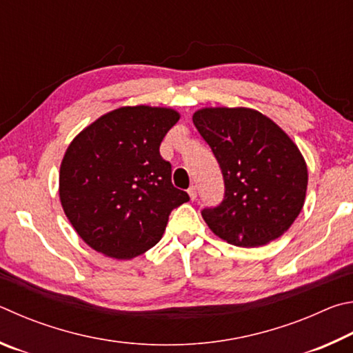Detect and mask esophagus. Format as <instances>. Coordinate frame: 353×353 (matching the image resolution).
Listing matches in <instances>:
<instances>
[{
    "mask_svg": "<svg viewBox=\"0 0 353 353\" xmlns=\"http://www.w3.org/2000/svg\"><path fill=\"white\" fill-rule=\"evenodd\" d=\"M188 194H189V196H190V200H195L196 199V186H190L189 189H188Z\"/></svg>",
    "mask_w": 353,
    "mask_h": 353,
    "instance_id": "1",
    "label": "esophagus"
}]
</instances>
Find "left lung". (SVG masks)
Segmentation results:
<instances>
[{
	"instance_id": "1",
	"label": "left lung",
	"mask_w": 353,
	"mask_h": 353,
	"mask_svg": "<svg viewBox=\"0 0 353 353\" xmlns=\"http://www.w3.org/2000/svg\"><path fill=\"white\" fill-rule=\"evenodd\" d=\"M194 125L212 148L225 181V199L201 211L228 243L254 248L287 232L305 201L308 173L298 145L252 108H201Z\"/></svg>"
}]
</instances>
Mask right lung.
Segmentation results:
<instances>
[{"instance_id":"add662e5","label":"right lung","mask_w":353,"mask_h":353,"mask_svg":"<svg viewBox=\"0 0 353 353\" xmlns=\"http://www.w3.org/2000/svg\"><path fill=\"white\" fill-rule=\"evenodd\" d=\"M180 119L172 108L121 107L72 139L60 165L61 208L83 242L127 261L157 245L173 209L189 201L173 188L159 145Z\"/></svg>"}]
</instances>
